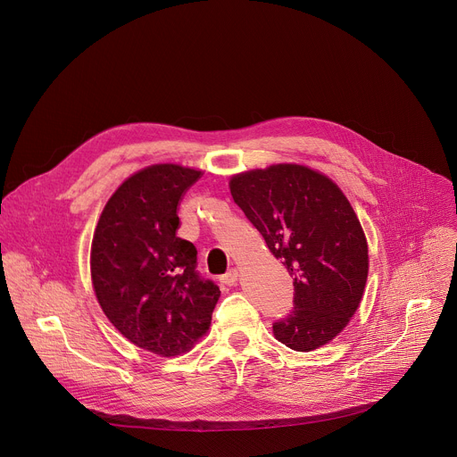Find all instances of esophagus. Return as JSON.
<instances>
[{
    "mask_svg": "<svg viewBox=\"0 0 457 457\" xmlns=\"http://www.w3.org/2000/svg\"><path fill=\"white\" fill-rule=\"evenodd\" d=\"M237 280H238V270H229L226 275H222V278H220V282L224 284V286H235L237 284Z\"/></svg>",
    "mask_w": 457,
    "mask_h": 457,
    "instance_id": "1",
    "label": "esophagus"
}]
</instances>
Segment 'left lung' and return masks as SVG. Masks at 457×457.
Wrapping results in <instances>:
<instances>
[{"label": "left lung", "instance_id": "left-lung-1", "mask_svg": "<svg viewBox=\"0 0 457 457\" xmlns=\"http://www.w3.org/2000/svg\"><path fill=\"white\" fill-rule=\"evenodd\" d=\"M229 189L295 277L293 311L273 323L277 340L300 353L328 344L356 312L369 271L367 240L345 195L298 164L235 175Z\"/></svg>", "mask_w": 457, "mask_h": 457}]
</instances>
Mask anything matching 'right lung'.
I'll return each instance as SVG.
<instances>
[{"label":"right lung","mask_w":457,"mask_h":457,"mask_svg":"<svg viewBox=\"0 0 457 457\" xmlns=\"http://www.w3.org/2000/svg\"><path fill=\"white\" fill-rule=\"evenodd\" d=\"M201 171L155 164L124 180L92 240V284L113 328L137 347L177 356L210 328L220 296L197 271V247L177 237V206Z\"/></svg>","instance_id":"1"}]
</instances>
